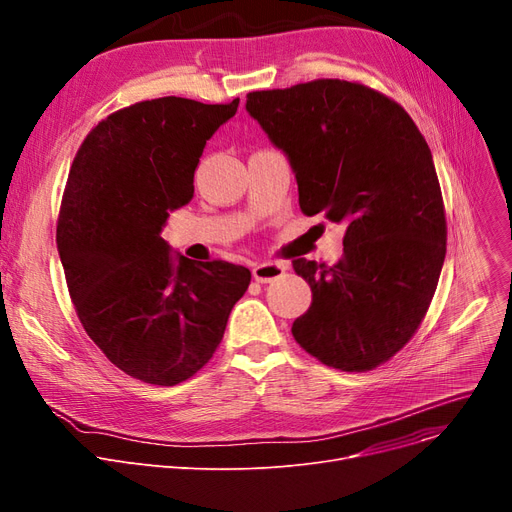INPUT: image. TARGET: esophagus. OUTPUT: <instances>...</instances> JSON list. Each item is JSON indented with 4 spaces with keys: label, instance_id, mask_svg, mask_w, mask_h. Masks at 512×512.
<instances>
[{
    "label": "esophagus",
    "instance_id": "obj_1",
    "mask_svg": "<svg viewBox=\"0 0 512 512\" xmlns=\"http://www.w3.org/2000/svg\"><path fill=\"white\" fill-rule=\"evenodd\" d=\"M284 270H286V267L280 265V263H255L253 265V278L261 284H267V282H274V280L282 278Z\"/></svg>",
    "mask_w": 512,
    "mask_h": 512
}]
</instances>
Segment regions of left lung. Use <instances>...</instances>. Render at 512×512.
Segmentation results:
<instances>
[{
    "mask_svg": "<svg viewBox=\"0 0 512 512\" xmlns=\"http://www.w3.org/2000/svg\"><path fill=\"white\" fill-rule=\"evenodd\" d=\"M247 112L288 157L303 213L346 226L338 263L292 261L313 292L294 340L334 369L378 367L419 328L444 265L432 151L396 101L348 80L255 91Z\"/></svg>",
    "mask_w": 512,
    "mask_h": 512,
    "instance_id": "1",
    "label": "left lung"
}]
</instances>
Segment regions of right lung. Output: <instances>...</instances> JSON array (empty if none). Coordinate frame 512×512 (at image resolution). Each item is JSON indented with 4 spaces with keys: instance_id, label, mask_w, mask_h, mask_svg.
<instances>
[{
    "instance_id": "add662e5",
    "label": "right lung",
    "mask_w": 512,
    "mask_h": 512,
    "mask_svg": "<svg viewBox=\"0 0 512 512\" xmlns=\"http://www.w3.org/2000/svg\"><path fill=\"white\" fill-rule=\"evenodd\" d=\"M238 101L134 103L87 134L70 168L58 251L74 309L103 355L145 384L195 375L251 282L247 267L195 263L161 238L170 213L193 199L205 143Z\"/></svg>"
}]
</instances>
